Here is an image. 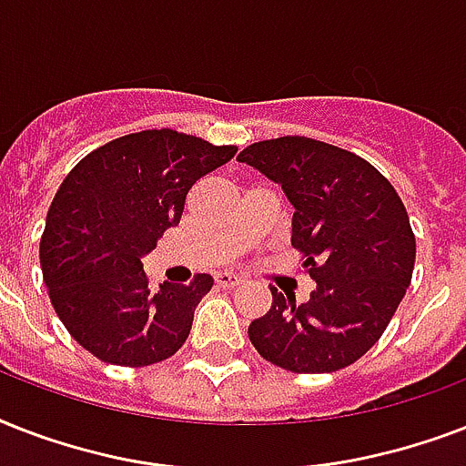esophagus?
I'll list each match as a JSON object with an SVG mask.
<instances>
[{
    "label": "esophagus",
    "mask_w": 466,
    "mask_h": 466,
    "mask_svg": "<svg viewBox=\"0 0 466 466\" xmlns=\"http://www.w3.org/2000/svg\"><path fill=\"white\" fill-rule=\"evenodd\" d=\"M218 285L219 288H227V290H232V288H237V285H241V280L237 276H232V273H219L218 278Z\"/></svg>",
    "instance_id": "esophagus-1"
}]
</instances>
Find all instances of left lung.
<instances>
[{"instance_id":"8db88e82","label":"left lung","mask_w":466,"mask_h":466,"mask_svg":"<svg viewBox=\"0 0 466 466\" xmlns=\"http://www.w3.org/2000/svg\"><path fill=\"white\" fill-rule=\"evenodd\" d=\"M237 159L280 183L295 208L292 248L317 283L307 305L273 288V307L251 321L248 339L298 375L353 365L411 283L416 237L401 198L370 161L311 137L254 142Z\"/></svg>"}]
</instances>
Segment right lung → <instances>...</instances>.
<instances>
[{
    "label": "right lung",
    "instance_id": "add662e5",
    "mask_svg": "<svg viewBox=\"0 0 466 466\" xmlns=\"http://www.w3.org/2000/svg\"><path fill=\"white\" fill-rule=\"evenodd\" d=\"M234 155V145L161 127L106 142L65 176L40 237V268L60 321L94 358L145 368L186 343L212 278L155 290L140 258L178 225L190 186Z\"/></svg>",
    "mask_w": 466,
    "mask_h": 466
}]
</instances>
